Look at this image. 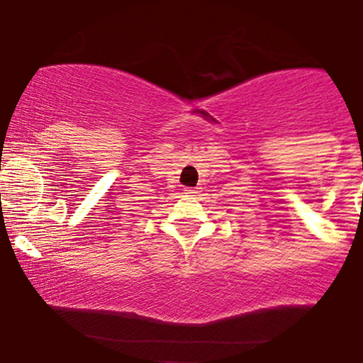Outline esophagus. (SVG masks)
Instances as JSON below:
<instances>
[{"label":"esophagus","mask_w":363,"mask_h":363,"mask_svg":"<svg viewBox=\"0 0 363 363\" xmlns=\"http://www.w3.org/2000/svg\"><path fill=\"white\" fill-rule=\"evenodd\" d=\"M184 191H186V193H188V194H191V193H194V188H186V189H184Z\"/></svg>","instance_id":"esophagus-1"}]
</instances>
